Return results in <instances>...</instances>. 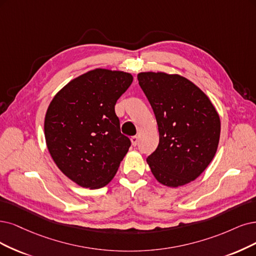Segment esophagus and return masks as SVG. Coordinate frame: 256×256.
I'll use <instances>...</instances> for the list:
<instances>
[{
    "label": "esophagus",
    "mask_w": 256,
    "mask_h": 256,
    "mask_svg": "<svg viewBox=\"0 0 256 256\" xmlns=\"http://www.w3.org/2000/svg\"><path fill=\"white\" fill-rule=\"evenodd\" d=\"M130 141H132V144L133 146H137L139 142V136H133L130 137Z\"/></svg>",
    "instance_id": "1"
}]
</instances>
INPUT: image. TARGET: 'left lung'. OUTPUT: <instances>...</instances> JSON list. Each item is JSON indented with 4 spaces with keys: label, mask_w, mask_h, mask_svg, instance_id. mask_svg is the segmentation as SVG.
Returning <instances> with one entry per match:
<instances>
[{
    "label": "left lung",
    "mask_w": 256,
    "mask_h": 256,
    "mask_svg": "<svg viewBox=\"0 0 256 256\" xmlns=\"http://www.w3.org/2000/svg\"><path fill=\"white\" fill-rule=\"evenodd\" d=\"M139 85L152 106L159 144L146 158L156 180L168 188L190 184L213 160L220 137V119L212 101L178 74L142 72Z\"/></svg>",
    "instance_id": "obj_1"
}]
</instances>
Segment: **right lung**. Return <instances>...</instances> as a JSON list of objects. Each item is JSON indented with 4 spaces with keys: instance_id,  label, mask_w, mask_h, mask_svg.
I'll use <instances>...</instances> for the list:
<instances>
[{
    "instance_id": "right-lung-1",
    "label": "right lung",
    "mask_w": 256,
    "mask_h": 256,
    "mask_svg": "<svg viewBox=\"0 0 256 256\" xmlns=\"http://www.w3.org/2000/svg\"><path fill=\"white\" fill-rule=\"evenodd\" d=\"M133 82L122 70L94 68L54 94L44 119L48 152L76 184L106 186L116 175L130 140L121 134L115 104Z\"/></svg>"
}]
</instances>
